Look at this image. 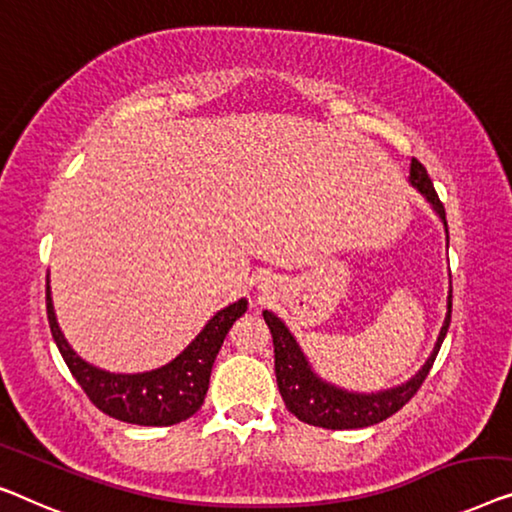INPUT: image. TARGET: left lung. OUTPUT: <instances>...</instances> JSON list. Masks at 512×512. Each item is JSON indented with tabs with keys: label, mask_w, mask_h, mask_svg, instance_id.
<instances>
[{
	"label": "left lung",
	"mask_w": 512,
	"mask_h": 512,
	"mask_svg": "<svg viewBox=\"0 0 512 512\" xmlns=\"http://www.w3.org/2000/svg\"><path fill=\"white\" fill-rule=\"evenodd\" d=\"M409 182L427 198L429 205L434 207V212L439 214V219L443 221L448 233L446 210H443V203L439 201V194L434 191V184L429 180L425 166H422L418 159H411ZM450 311H453V288H450L448 293V311L446 321H443V328L439 332V339H436L434 351L427 358L425 365H422L420 372L413 376L411 381L397 385V388L365 395V392H348L337 388V385L323 381L321 376L314 374V369H311L305 353H302V348L295 342L291 330L286 328L281 318L265 309L263 318L272 332L274 344V374H277V385L281 397H284L286 409L298 420L307 422V425L325 429H360L390 418L392 413H397L413 395H416L422 381L427 379L429 369H432L436 360V353H439L443 339H446Z\"/></svg>",
	"instance_id": "8db88e82"
}]
</instances>
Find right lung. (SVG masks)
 Returning <instances> with one entry per match:
<instances>
[{
    "mask_svg": "<svg viewBox=\"0 0 512 512\" xmlns=\"http://www.w3.org/2000/svg\"><path fill=\"white\" fill-rule=\"evenodd\" d=\"M48 323L66 367L96 409L106 416L145 427H168L194 416L203 406L214 358L231 330L247 311V300H238L207 321L194 342L168 365L143 374H110L85 362L59 330L50 286H46Z\"/></svg>",
    "mask_w": 512,
    "mask_h": 512,
    "instance_id": "right-lung-1",
    "label": "right lung"
}]
</instances>
